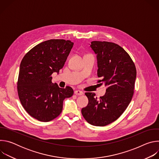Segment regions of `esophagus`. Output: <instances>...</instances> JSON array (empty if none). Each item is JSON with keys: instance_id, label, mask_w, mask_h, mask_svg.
<instances>
[{"instance_id": "1", "label": "esophagus", "mask_w": 159, "mask_h": 159, "mask_svg": "<svg viewBox=\"0 0 159 159\" xmlns=\"http://www.w3.org/2000/svg\"><path fill=\"white\" fill-rule=\"evenodd\" d=\"M74 94L77 96H81L84 93L82 91H81V90H75V91L74 92Z\"/></svg>"}]
</instances>
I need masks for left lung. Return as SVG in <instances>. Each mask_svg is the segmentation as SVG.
<instances>
[{
    "label": "left lung",
    "instance_id": "8db88e82",
    "mask_svg": "<svg viewBox=\"0 0 159 159\" xmlns=\"http://www.w3.org/2000/svg\"><path fill=\"white\" fill-rule=\"evenodd\" d=\"M90 47L97 55V83L104 84L106 93L99 99L95 93H85L89 103L82 114L89 124L104 126L119 118L130 103L137 70L129 54L115 43L93 41Z\"/></svg>",
    "mask_w": 159,
    "mask_h": 159
}]
</instances>
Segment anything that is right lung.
<instances>
[{
    "label": "right lung",
    "instance_id": "1",
    "mask_svg": "<svg viewBox=\"0 0 159 159\" xmlns=\"http://www.w3.org/2000/svg\"><path fill=\"white\" fill-rule=\"evenodd\" d=\"M73 45L63 39L45 41L31 49L20 62L18 96L26 111L38 121L55 119L62 111L64 99L74 94L72 87L62 89L52 83V74L62 69Z\"/></svg>",
    "mask_w": 159,
    "mask_h": 159
}]
</instances>
